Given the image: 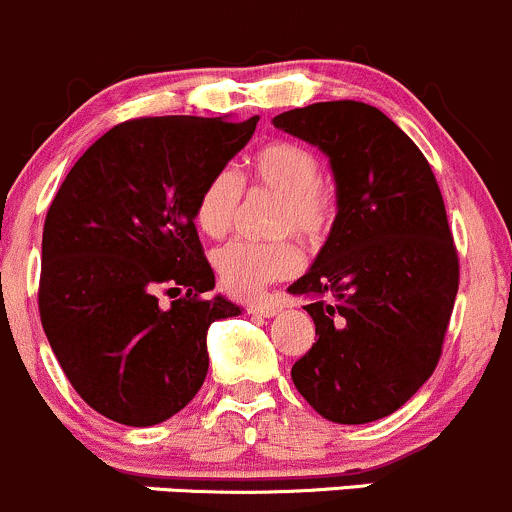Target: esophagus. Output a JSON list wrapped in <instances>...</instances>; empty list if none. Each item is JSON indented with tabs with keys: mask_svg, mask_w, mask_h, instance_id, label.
I'll list each match as a JSON object with an SVG mask.
<instances>
[{
	"mask_svg": "<svg viewBox=\"0 0 512 512\" xmlns=\"http://www.w3.org/2000/svg\"><path fill=\"white\" fill-rule=\"evenodd\" d=\"M246 310H249L251 315H263V318H273V315L281 310V303L278 300H251L249 305H246Z\"/></svg>",
	"mask_w": 512,
	"mask_h": 512,
	"instance_id": "obj_1",
	"label": "esophagus"
}]
</instances>
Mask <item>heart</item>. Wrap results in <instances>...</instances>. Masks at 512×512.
<instances>
[{
	"label": "heart",
	"instance_id": "1",
	"mask_svg": "<svg viewBox=\"0 0 512 512\" xmlns=\"http://www.w3.org/2000/svg\"><path fill=\"white\" fill-rule=\"evenodd\" d=\"M251 182L281 194L276 231H295L308 244H318L333 229L337 217V192L320 177V162L305 147L293 142H271L251 157ZM244 184L229 167L214 172L199 189L194 221L199 231L221 239L234 226ZM214 271L226 293L251 298L268 283L291 278L300 271L303 254L291 239L246 241L236 239L219 246L212 256Z\"/></svg>",
	"mask_w": 512,
	"mask_h": 512
}]
</instances>
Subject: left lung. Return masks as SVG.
<instances>
[{
	"instance_id": "1",
	"label": "left lung",
	"mask_w": 512,
	"mask_h": 512,
	"mask_svg": "<svg viewBox=\"0 0 512 512\" xmlns=\"http://www.w3.org/2000/svg\"><path fill=\"white\" fill-rule=\"evenodd\" d=\"M330 157L337 217L313 268L288 291L313 295L308 352L291 377L337 424L397 412L439 365L458 293V251L431 165L404 130L360 100L276 115Z\"/></svg>"
}]
</instances>
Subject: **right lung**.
<instances>
[{
    "mask_svg": "<svg viewBox=\"0 0 512 512\" xmlns=\"http://www.w3.org/2000/svg\"><path fill=\"white\" fill-rule=\"evenodd\" d=\"M256 123L258 115L125 120L63 179L44 221L39 315L68 382L98 414L160 424L204 384L209 325L241 310L204 295L214 271L194 202ZM160 292L180 298L165 309Z\"/></svg>",
    "mask_w": 512,
    "mask_h": 512,
    "instance_id": "obj_1",
    "label": "right lung"
}]
</instances>
